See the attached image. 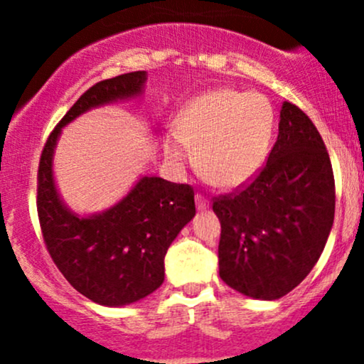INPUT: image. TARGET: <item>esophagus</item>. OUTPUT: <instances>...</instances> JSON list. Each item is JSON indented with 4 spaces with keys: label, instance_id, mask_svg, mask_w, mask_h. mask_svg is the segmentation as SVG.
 Instances as JSON below:
<instances>
[{
    "label": "esophagus",
    "instance_id": "obj_1",
    "mask_svg": "<svg viewBox=\"0 0 364 364\" xmlns=\"http://www.w3.org/2000/svg\"><path fill=\"white\" fill-rule=\"evenodd\" d=\"M208 204H210L208 198H204L203 194H196V206H198V210H206Z\"/></svg>",
    "mask_w": 364,
    "mask_h": 364
}]
</instances>
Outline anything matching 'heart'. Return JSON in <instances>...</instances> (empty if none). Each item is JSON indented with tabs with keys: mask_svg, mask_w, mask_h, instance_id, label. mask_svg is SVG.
<instances>
[{
	"mask_svg": "<svg viewBox=\"0 0 364 364\" xmlns=\"http://www.w3.org/2000/svg\"><path fill=\"white\" fill-rule=\"evenodd\" d=\"M275 113L256 92L216 89L196 97L181 113L177 134L163 142L166 158L182 168L198 154L204 181L237 189L258 175L270 153Z\"/></svg>",
	"mask_w": 364,
	"mask_h": 364,
	"instance_id": "obj_1",
	"label": "heart"
}]
</instances>
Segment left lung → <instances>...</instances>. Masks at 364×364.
I'll return each instance as SVG.
<instances>
[{
	"mask_svg": "<svg viewBox=\"0 0 364 364\" xmlns=\"http://www.w3.org/2000/svg\"><path fill=\"white\" fill-rule=\"evenodd\" d=\"M222 234L220 277L252 299L291 292L323 252L336 213V181L320 132L285 101L279 137L252 181L213 198Z\"/></svg>",
	"mask_w": 364,
	"mask_h": 364,
	"instance_id": "1",
	"label": "left lung"
}]
</instances>
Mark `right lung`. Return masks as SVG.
Listing matches in <instances>:
<instances>
[{
  "label": "right lung",
  "instance_id": "add662e5",
  "mask_svg": "<svg viewBox=\"0 0 364 364\" xmlns=\"http://www.w3.org/2000/svg\"><path fill=\"white\" fill-rule=\"evenodd\" d=\"M146 72H130L89 87L44 144L38 168V216L51 259L75 291L103 306L136 303L165 280L170 244L196 215L194 189L142 177L120 203L87 218L61 203L53 182V149L61 127L87 112L142 92Z\"/></svg>",
  "mask_w": 364,
  "mask_h": 364
}]
</instances>
